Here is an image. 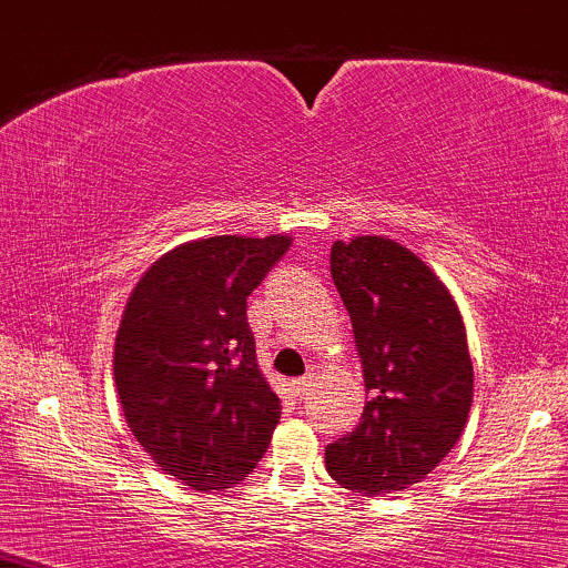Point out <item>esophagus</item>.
I'll return each instance as SVG.
<instances>
[{
	"label": "esophagus",
	"mask_w": 568,
	"mask_h": 568,
	"mask_svg": "<svg viewBox=\"0 0 568 568\" xmlns=\"http://www.w3.org/2000/svg\"><path fill=\"white\" fill-rule=\"evenodd\" d=\"M312 375H306V377H298V379H293V390H296V396H301V398H306L308 393H312Z\"/></svg>",
	"instance_id": "esophagus-1"
}]
</instances>
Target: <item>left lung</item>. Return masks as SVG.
I'll use <instances>...</instances> for the list:
<instances>
[{
	"instance_id": "1",
	"label": "left lung",
	"mask_w": 568,
	"mask_h": 568,
	"mask_svg": "<svg viewBox=\"0 0 568 568\" xmlns=\"http://www.w3.org/2000/svg\"><path fill=\"white\" fill-rule=\"evenodd\" d=\"M329 275L369 400L354 433L327 445V471L362 495L404 490L450 454L469 419L475 372L462 314L440 277L383 235L335 241Z\"/></svg>"
}]
</instances>
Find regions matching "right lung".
I'll return each mask as SVG.
<instances>
[{"label":"right lung","instance_id":"obj_1","mask_svg":"<svg viewBox=\"0 0 568 568\" xmlns=\"http://www.w3.org/2000/svg\"><path fill=\"white\" fill-rule=\"evenodd\" d=\"M288 235H214L143 272L114 341V385L135 440L191 490L239 485L270 448L280 398L256 364L246 298Z\"/></svg>","mask_w":568,"mask_h":568}]
</instances>
